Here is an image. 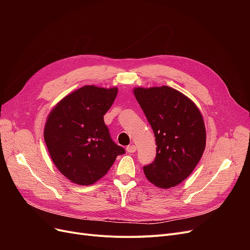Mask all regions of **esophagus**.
Here are the masks:
<instances>
[{
    "label": "esophagus",
    "mask_w": 250,
    "mask_h": 250,
    "mask_svg": "<svg viewBox=\"0 0 250 250\" xmlns=\"http://www.w3.org/2000/svg\"><path fill=\"white\" fill-rule=\"evenodd\" d=\"M127 153H135L137 151V147L135 145H129L126 147Z\"/></svg>",
    "instance_id": "esophagus-1"
}]
</instances>
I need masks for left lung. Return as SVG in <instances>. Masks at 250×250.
I'll use <instances>...</instances> for the list:
<instances>
[{
    "mask_svg": "<svg viewBox=\"0 0 250 250\" xmlns=\"http://www.w3.org/2000/svg\"><path fill=\"white\" fill-rule=\"evenodd\" d=\"M137 101L145 113L156 141L155 160L144 173L158 188H173L185 180L201 160L206 128L195 104L167 86L136 88Z\"/></svg>",
    "mask_w": 250,
    "mask_h": 250,
    "instance_id": "1",
    "label": "left lung"
}]
</instances>
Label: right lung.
<instances>
[{
    "label": "right lung",
    "instance_id": "add662e5",
    "mask_svg": "<svg viewBox=\"0 0 250 250\" xmlns=\"http://www.w3.org/2000/svg\"><path fill=\"white\" fill-rule=\"evenodd\" d=\"M117 88L84 86L61 100L49 113L44 141L52 161L76 185H93L125 150L115 144L103 115Z\"/></svg>",
    "mask_w": 250,
    "mask_h": 250
}]
</instances>
